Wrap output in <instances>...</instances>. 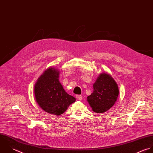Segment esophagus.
<instances>
[{
	"instance_id": "obj_1",
	"label": "esophagus",
	"mask_w": 153,
	"mask_h": 153,
	"mask_svg": "<svg viewBox=\"0 0 153 153\" xmlns=\"http://www.w3.org/2000/svg\"><path fill=\"white\" fill-rule=\"evenodd\" d=\"M76 98L78 100H81L82 99V96L81 95H77L76 96Z\"/></svg>"
}]
</instances>
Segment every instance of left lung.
Instances as JSON below:
<instances>
[{
	"mask_svg": "<svg viewBox=\"0 0 153 153\" xmlns=\"http://www.w3.org/2000/svg\"><path fill=\"white\" fill-rule=\"evenodd\" d=\"M93 92L87 97V102L94 112L104 113L116 102L119 96V87L111 76L101 73L93 84Z\"/></svg>",
	"mask_w": 153,
	"mask_h": 153,
	"instance_id": "left-lung-1",
	"label": "left lung"
}]
</instances>
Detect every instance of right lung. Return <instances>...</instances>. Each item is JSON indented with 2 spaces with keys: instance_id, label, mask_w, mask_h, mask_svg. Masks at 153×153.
<instances>
[{
  "instance_id": "right-lung-1",
  "label": "right lung",
  "mask_w": 153,
  "mask_h": 153,
  "mask_svg": "<svg viewBox=\"0 0 153 153\" xmlns=\"http://www.w3.org/2000/svg\"><path fill=\"white\" fill-rule=\"evenodd\" d=\"M60 71L48 68L38 78L34 85V95L38 105L45 111L56 116L62 114L76 101L63 89L59 78Z\"/></svg>"
}]
</instances>
